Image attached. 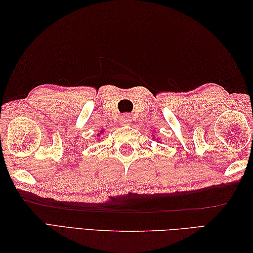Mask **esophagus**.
<instances>
[{"label": "esophagus", "instance_id": "34e87169", "mask_svg": "<svg viewBox=\"0 0 253 253\" xmlns=\"http://www.w3.org/2000/svg\"><path fill=\"white\" fill-rule=\"evenodd\" d=\"M122 124L123 125H129L130 122H131V117L129 115H124L122 117Z\"/></svg>", "mask_w": 253, "mask_h": 253}]
</instances>
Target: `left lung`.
Listing matches in <instances>:
<instances>
[{"label":"left lung","mask_w":253,"mask_h":253,"mask_svg":"<svg viewBox=\"0 0 253 253\" xmlns=\"http://www.w3.org/2000/svg\"><path fill=\"white\" fill-rule=\"evenodd\" d=\"M153 138H154V137H153ZM157 140H159V139H157Z\"/></svg>","instance_id":"obj_1"}]
</instances>
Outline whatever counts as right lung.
Returning a JSON list of instances; mask_svg holds the SVG:
<instances>
[{"label":"right lung","instance_id":"1","mask_svg":"<svg viewBox=\"0 0 253 253\" xmlns=\"http://www.w3.org/2000/svg\"><path fill=\"white\" fill-rule=\"evenodd\" d=\"M103 133H104V131L101 130V131L98 133V137H100V135H103ZM95 139H98V138H95Z\"/></svg>","mask_w":253,"mask_h":253}]
</instances>
